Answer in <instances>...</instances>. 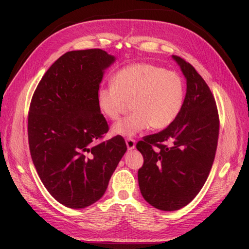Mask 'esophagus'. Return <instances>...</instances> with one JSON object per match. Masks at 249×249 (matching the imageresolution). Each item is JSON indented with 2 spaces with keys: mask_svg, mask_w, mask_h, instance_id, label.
Here are the masks:
<instances>
[{
  "mask_svg": "<svg viewBox=\"0 0 249 249\" xmlns=\"http://www.w3.org/2000/svg\"><path fill=\"white\" fill-rule=\"evenodd\" d=\"M125 143H126L127 149H129V150L134 149L135 145H136V141H135L133 138H126L125 139Z\"/></svg>",
  "mask_w": 249,
  "mask_h": 249,
  "instance_id": "esophagus-1",
  "label": "esophagus"
}]
</instances>
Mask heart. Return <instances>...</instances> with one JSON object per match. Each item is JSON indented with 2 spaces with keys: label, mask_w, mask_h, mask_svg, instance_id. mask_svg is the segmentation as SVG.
<instances>
[{
  "label": "heart",
  "mask_w": 249,
  "mask_h": 249,
  "mask_svg": "<svg viewBox=\"0 0 249 249\" xmlns=\"http://www.w3.org/2000/svg\"><path fill=\"white\" fill-rule=\"evenodd\" d=\"M185 85L175 71L150 63H135L119 70L113 84L103 85L96 92L102 114L115 120L131 102V114L113 125L112 132L131 137L147 129L161 130L177 118L183 107Z\"/></svg>",
  "instance_id": "b5f03b06"
}]
</instances>
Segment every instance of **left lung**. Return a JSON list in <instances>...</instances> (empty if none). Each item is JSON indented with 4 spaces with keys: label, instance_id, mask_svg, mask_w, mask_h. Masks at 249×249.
Here are the masks:
<instances>
[{
    "label": "left lung",
    "instance_id": "8db88e82",
    "mask_svg": "<svg viewBox=\"0 0 249 249\" xmlns=\"http://www.w3.org/2000/svg\"><path fill=\"white\" fill-rule=\"evenodd\" d=\"M187 80L178 115L166 129L143 138L138 183L143 198L162 211L187 206L201 190L215 159L219 116L207 83L183 58L173 55Z\"/></svg>",
    "mask_w": 249,
    "mask_h": 249
}]
</instances>
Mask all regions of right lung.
<instances>
[{
	"instance_id": "1",
	"label": "right lung",
	"mask_w": 249,
	"mask_h": 249,
	"mask_svg": "<svg viewBox=\"0 0 249 249\" xmlns=\"http://www.w3.org/2000/svg\"><path fill=\"white\" fill-rule=\"evenodd\" d=\"M114 61L101 49L65 53L43 74L30 104L32 161L47 190L67 208L99 200L126 152L119 135L96 143L109 131L96 92Z\"/></svg>"
}]
</instances>
